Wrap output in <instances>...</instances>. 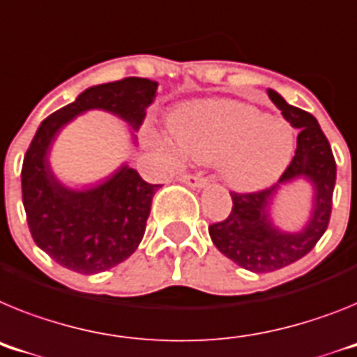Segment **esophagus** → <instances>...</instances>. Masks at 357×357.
I'll return each mask as SVG.
<instances>
[{"instance_id": "esophagus-1", "label": "esophagus", "mask_w": 357, "mask_h": 357, "mask_svg": "<svg viewBox=\"0 0 357 357\" xmlns=\"http://www.w3.org/2000/svg\"><path fill=\"white\" fill-rule=\"evenodd\" d=\"M178 181L185 185H191V188H204L208 184V178H204L202 175H195V173H182V175H178Z\"/></svg>"}]
</instances>
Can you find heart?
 Wrapping results in <instances>:
<instances>
[{"instance_id":"b5f03b06","label":"heart","mask_w":357,"mask_h":357,"mask_svg":"<svg viewBox=\"0 0 357 357\" xmlns=\"http://www.w3.org/2000/svg\"><path fill=\"white\" fill-rule=\"evenodd\" d=\"M178 153L199 162L220 160L236 190H258L291 162L294 128L240 100H206L182 109L169 124Z\"/></svg>"}]
</instances>
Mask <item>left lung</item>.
I'll use <instances>...</instances> for the list:
<instances>
[{
  "label": "left lung",
  "instance_id": "1",
  "mask_svg": "<svg viewBox=\"0 0 357 357\" xmlns=\"http://www.w3.org/2000/svg\"><path fill=\"white\" fill-rule=\"evenodd\" d=\"M283 119L298 128L296 151L278 182L266 190L238 193L231 191L233 208L224 220L209 225V236L216 249L252 273H271L287 267L314 249L328 227L332 193L336 184V160L327 137L314 115L291 106L274 90L267 91ZM305 176L315 184L317 199L313 218L301 234H282L272 227L266 208L273 191L283 181Z\"/></svg>",
  "mask_w": 357,
  "mask_h": 357
}]
</instances>
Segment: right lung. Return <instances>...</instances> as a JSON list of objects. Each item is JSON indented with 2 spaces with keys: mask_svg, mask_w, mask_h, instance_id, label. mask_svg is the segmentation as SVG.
I'll return each instance as SVG.
<instances>
[{
  "mask_svg": "<svg viewBox=\"0 0 357 357\" xmlns=\"http://www.w3.org/2000/svg\"><path fill=\"white\" fill-rule=\"evenodd\" d=\"M158 83L124 77L84 90L72 105L48 115L33 135L21 167L26 222L38 248L59 266L97 274L132 257L146 231L155 191L124 166L105 184L88 191L66 190L54 178L47 151L61 126L84 109L100 108L139 128L155 99Z\"/></svg>",
  "mask_w": 357,
  "mask_h": 357,
  "instance_id": "obj_1",
  "label": "right lung"
}]
</instances>
